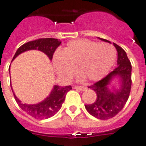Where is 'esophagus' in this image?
<instances>
[{
  "mask_svg": "<svg viewBox=\"0 0 146 146\" xmlns=\"http://www.w3.org/2000/svg\"><path fill=\"white\" fill-rule=\"evenodd\" d=\"M74 89L76 90H79V91H85L86 90V88L84 87V86H74Z\"/></svg>",
  "mask_w": 146,
  "mask_h": 146,
  "instance_id": "34e87169",
  "label": "esophagus"
}]
</instances>
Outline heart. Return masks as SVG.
<instances>
[{
  "mask_svg": "<svg viewBox=\"0 0 146 146\" xmlns=\"http://www.w3.org/2000/svg\"><path fill=\"white\" fill-rule=\"evenodd\" d=\"M115 58V48L110 44L78 39L68 42L61 53L54 54L53 64L61 77L71 79L77 68L82 78L94 82L108 73Z\"/></svg>",
  "mask_w": 146,
  "mask_h": 146,
  "instance_id": "heart-1",
  "label": "heart"
}]
</instances>
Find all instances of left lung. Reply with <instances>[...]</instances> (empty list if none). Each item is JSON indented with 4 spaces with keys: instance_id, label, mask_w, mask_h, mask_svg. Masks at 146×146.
<instances>
[{
    "instance_id": "obj_1",
    "label": "left lung",
    "mask_w": 146,
    "mask_h": 146,
    "mask_svg": "<svg viewBox=\"0 0 146 146\" xmlns=\"http://www.w3.org/2000/svg\"><path fill=\"white\" fill-rule=\"evenodd\" d=\"M99 39L110 43L106 39ZM113 44L118 52V66L102 79L88 87L96 92L97 98L92 104L85 105L88 113L102 120L113 118L119 113L126 104L131 91V62L127 57L126 52L118 44L115 43ZM115 77L120 78V88L119 90H111L109 85Z\"/></svg>"
}]
</instances>
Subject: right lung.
Returning a JSON list of instances; mask_svg holds the SVG:
<instances>
[{
	"mask_svg": "<svg viewBox=\"0 0 146 146\" xmlns=\"http://www.w3.org/2000/svg\"><path fill=\"white\" fill-rule=\"evenodd\" d=\"M61 41L58 39L51 38H39L37 40H31L24 44L17 49L15 56L13 58V60L17 55H19L20 54L25 51L29 50H37V49L46 54L49 59L51 60L53 58L54 51L61 44ZM72 89V88L71 85L64 86V87L54 85L50 95L44 100L38 104H34V105H27L22 103L16 97L15 93H14V96L20 108L24 111L27 112L28 115H30L35 119H44L51 118L60 110L62 103L64 102L65 99L67 92Z\"/></svg>",
	"mask_w": 146,
	"mask_h": 146,
	"instance_id": "1",
	"label": "right lung"
}]
</instances>
